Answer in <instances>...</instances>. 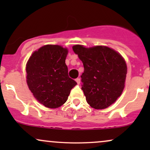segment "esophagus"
Here are the masks:
<instances>
[{"mask_svg":"<svg viewBox=\"0 0 150 150\" xmlns=\"http://www.w3.org/2000/svg\"><path fill=\"white\" fill-rule=\"evenodd\" d=\"M75 81H76L77 83L79 85V84L80 83V77H77V78L75 79Z\"/></svg>","mask_w":150,"mask_h":150,"instance_id":"1","label":"esophagus"}]
</instances>
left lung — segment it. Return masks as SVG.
<instances>
[{"label":"left lung","instance_id":"8db88e82","mask_svg":"<svg viewBox=\"0 0 150 150\" xmlns=\"http://www.w3.org/2000/svg\"><path fill=\"white\" fill-rule=\"evenodd\" d=\"M82 61V89L87 102L95 109L111 106L121 95L125 87L127 65L121 55L107 46H73Z\"/></svg>","mask_w":150,"mask_h":150}]
</instances>
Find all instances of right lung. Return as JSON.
Masks as SVG:
<instances>
[{"label":"right lung","instance_id":"right-lung-1","mask_svg":"<svg viewBox=\"0 0 150 150\" xmlns=\"http://www.w3.org/2000/svg\"><path fill=\"white\" fill-rule=\"evenodd\" d=\"M68 51L59 45H45L34 51L26 65L27 83L35 99L50 108L65 104L77 82L68 76Z\"/></svg>","mask_w":150,"mask_h":150}]
</instances>
